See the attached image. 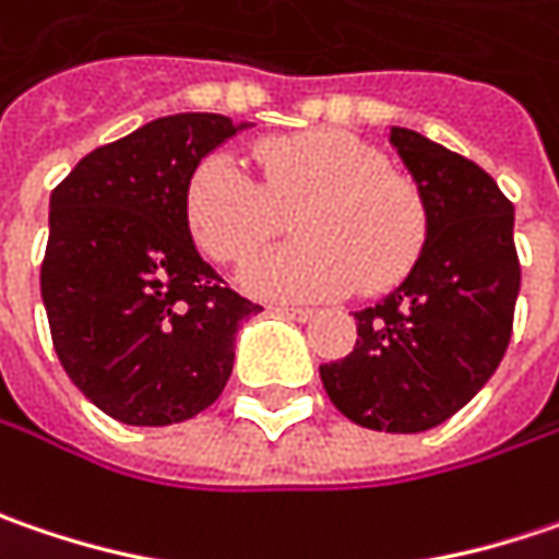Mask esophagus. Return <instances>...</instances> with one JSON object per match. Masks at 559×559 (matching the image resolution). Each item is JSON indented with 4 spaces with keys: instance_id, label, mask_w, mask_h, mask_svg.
Returning <instances> with one entry per match:
<instances>
[{
    "instance_id": "1",
    "label": "esophagus",
    "mask_w": 559,
    "mask_h": 559,
    "mask_svg": "<svg viewBox=\"0 0 559 559\" xmlns=\"http://www.w3.org/2000/svg\"><path fill=\"white\" fill-rule=\"evenodd\" d=\"M270 311L280 314V318H289V321H311L314 318L311 308H295V305H273Z\"/></svg>"
}]
</instances>
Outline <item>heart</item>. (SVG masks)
Masks as SVG:
<instances>
[{"mask_svg": "<svg viewBox=\"0 0 559 559\" xmlns=\"http://www.w3.org/2000/svg\"><path fill=\"white\" fill-rule=\"evenodd\" d=\"M264 185L236 156L210 154L188 176V236L216 264H241L295 210L301 236L248 261L241 280L266 298H333L358 286H400L428 241L421 188L386 166L368 141L340 128L270 138L258 147Z\"/></svg>", "mask_w": 559, "mask_h": 559, "instance_id": "obj_1", "label": "heart"}]
</instances>
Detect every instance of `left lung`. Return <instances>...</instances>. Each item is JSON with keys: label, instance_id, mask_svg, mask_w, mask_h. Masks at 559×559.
<instances>
[{"label": "left lung", "instance_id": "left-lung-1", "mask_svg": "<svg viewBox=\"0 0 559 559\" xmlns=\"http://www.w3.org/2000/svg\"><path fill=\"white\" fill-rule=\"evenodd\" d=\"M428 204V241L400 289L355 311V349L321 365L330 403L349 421L390 433L443 425L497 371L513 336L519 254L513 204L481 166L393 128Z\"/></svg>", "mask_w": 559, "mask_h": 559}]
</instances>
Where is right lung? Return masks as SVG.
<instances>
[{"label":"right lung","mask_w":559,"mask_h":559,"mask_svg":"<svg viewBox=\"0 0 559 559\" xmlns=\"http://www.w3.org/2000/svg\"><path fill=\"white\" fill-rule=\"evenodd\" d=\"M241 128L216 112L154 119L52 188L40 266L52 349L122 425H176L216 403L236 330L261 311L198 254L182 213L194 166Z\"/></svg>","instance_id":"obj_1"}]
</instances>
